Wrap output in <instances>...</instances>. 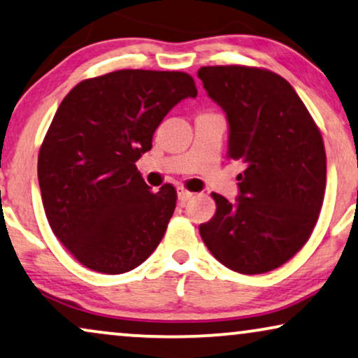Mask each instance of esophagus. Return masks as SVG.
<instances>
[{
  "mask_svg": "<svg viewBox=\"0 0 358 358\" xmlns=\"http://www.w3.org/2000/svg\"><path fill=\"white\" fill-rule=\"evenodd\" d=\"M194 196V193L193 192H188L187 188H180L178 189V199L182 203H185V201H188V199H192Z\"/></svg>",
  "mask_w": 358,
  "mask_h": 358,
  "instance_id": "34e87169",
  "label": "esophagus"
}]
</instances>
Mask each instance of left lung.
<instances>
[{
	"label": "left lung",
	"mask_w": 358,
	"mask_h": 358,
	"mask_svg": "<svg viewBox=\"0 0 358 358\" xmlns=\"http://www.w3.org/2000/svg\"><path fill=\"white\" fill-rule=\"evenodd\" d=\"M198 76L227 114V159L239 160L241 196L211 193L216 214L199 226L209 252L244 275L271 271L309 241L326 192V149L292 85L245 65L201 66Z\"/></svg>",
	"instance_id": "8db88e82"
}]
</instances>
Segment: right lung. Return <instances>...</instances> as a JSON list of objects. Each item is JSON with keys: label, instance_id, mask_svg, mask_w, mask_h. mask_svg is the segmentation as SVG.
Segmentation results:
<instances>
[{"label": "right lung", "instance_id": "right-lung-1", "mask_svg": "<svg viewBox=\"0 0 358 358\" xmlns=\"http://www.w3.org/2000/svg\"><path fill=\"white\" fill-rule=\"evenodd\" d=\"M196 94L185 71L127 69L83 80L60 103L37 175L52 231L87 268L124 273L160 244L176 189L150 192L136 162L166 113Z\"/></svg>", "mask_w": 358, "mask_h": 358}]
</instances>
